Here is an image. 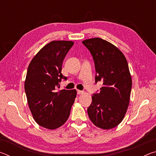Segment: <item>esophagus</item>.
<instances>
[{
  "mask_svg": "<svg viewBox=\"0 0 156 156\" xmlns=\"http://www.w3.org/2000/svg\"><path fill=\"white\" fill-rule=\"evenodd\" d=\"M83 93H84V91H83L77 90V94H83Z\"/></svg>",
  "mask_w": 156,
  "mask_h": 156,
  "instance_id": "34e87169",
  "label": "esophagus"
}]
</instances>
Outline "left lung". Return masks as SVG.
<instances>
[{
	"label": "left lung",
	"instance_id": "obj_1",
	"mask_svg": "<svg viewBox=\"0 0 156 156\" xmlns=\"http://www.w3.org/2000/svg\"><path fill=\"white\" fill-rule=\"evenodd\" d=\"M83 43L93 56L96 83H102L100 93L91 97L89 119L100 129L114 128L122 121L130 100L132 80L127 61L118 47L103 39H87Z\"/></svg>",
	"mask_w": 156,
	"mask_h": 156
}]
</instances>
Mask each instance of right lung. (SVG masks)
Masks as SVG:
<instances>
[{
	"mask_svg": "<svg viewBox=\"0 0 156 156\" xmlns=\"http://www.w3.org/2000/svg\"><path fill=\"white\" fill-rule=\"evenodd\" d=\"M73 42L53 41L35 55L27 69L25 91L36 123L48 129L65 124L77 94L76 89L57 91L62 79V65Z\"/></svg>",
	"mask_w": 156,
	"mask_h": 156,
	"instance_id": "1",
	"label": "right lung"
}]
</instances>
